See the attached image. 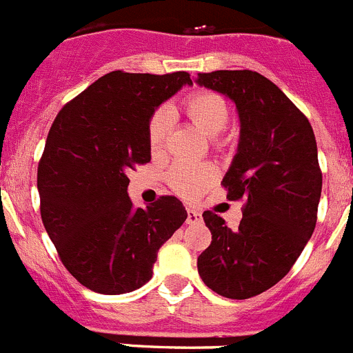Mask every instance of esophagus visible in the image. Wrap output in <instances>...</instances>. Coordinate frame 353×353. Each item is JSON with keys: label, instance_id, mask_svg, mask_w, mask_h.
Returning <instances> with one entry per match:
<instances>
[{"label": "esophagus", "instance_id": "1", "mask_svg": "<svg viewBox=\"0 0 353 353\" xmlns=\"http://www.w3.org/2000/svg\"><path fill=\"white\" fill-rule=\"evenodd\" d=\"M201 219H203V217H201V214H199L198 210H194V208H189V210H187V224H196Z\"/></svg>", "mask_w": 353, "mask_h": 353}]
</instances>
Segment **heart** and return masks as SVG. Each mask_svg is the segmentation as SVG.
<instances>
[{"mask_svg":"<svg viewBox=\"0 0 353 353\" xmlns=\"http://www.w3.org/2000/svg\"><path fill=\"white\" fill-rule=\"evenodd\" d=\"M185 114L205 136L212 139L214 146L223 148L228 145V138H224L221 132L230 121V104L223 95L214 92L192 93L185 101ZM171 127H173L171 109L166 105L155 109L146 129L150 154L154 157L164 154ZM217 176L219 170L210 162H196V164L179 162L168 173V183L182 198L198 199L217 180Z\"/></svg>","mask_w":353,"mask_h":353,"instance_id":"obj_1","label":"heart"}]
</instances>
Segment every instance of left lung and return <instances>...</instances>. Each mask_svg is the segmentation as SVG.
<instances>
[{
  "label": "left lung",
  "instance_id": "left-lung-1",
  "mask_svg": "<svg viewBox=\"0 0 353 353\" xmlns=\"http://www.w3.org/2000/svg\"><path fill=\"white\" fill-rule=\"evenodd\" d=\"M196 83L235 102L240 141L223 185L228 199H245L236 230L203 214L212 242L198 272L215 293L242 301L281 281L313 235L322 194L316 139L301 109L258 72L215 70Z\"/></svg>",
  "mask_w": 353,
  "mask_h": 353
}]
</instances>
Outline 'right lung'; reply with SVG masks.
I'll list each match as a JSON object with an SVG mask.
<instances>
[{
  "instance_id": "right-lung-1",
  "label": "right lung",
  "mask_w": 353,
  "mask_h": 353,
  "mask_svg": "<svg viewBox=\"0 0 353 353\" xmlns=\"http://www.w3.org/2000/svg\"><path fill=\"white\" fill-rule=\"evenodd\" d=\"M183 84H192L187 72H109L52 121L37 174L40 214L65 269L92 292L141 288L187 219L174 196L136 208L127 194V173L152 157L150 117Z\"/></svg>"
}]
</instances>
